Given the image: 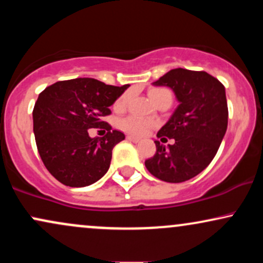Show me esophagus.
<instances>
[{
    "mask_svg": "<svg viewBox=\"0 0 263 263\" xmlns=\"http://www.w3.org/2000/svg\"><path fill=\"white\" fill-rule=\"evenodd\" d=\"M128 141H131V142H135V143H137V142H140L141 141V138H138V137H135V136H131V135H128L127 137Z\"/></svg>",
    "mask_w": 263,
    "mask_h": 263,
    "instance_id": "1",
    "label": "esophagus"
}]
</instances>
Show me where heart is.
Returning a JSON list of instances; mask_svg holds the SVG:
<instances>
[{"mask_svg": "<svg viewBox=\"0 0 263 263\" xmlns=\"http://www.w3.org/2000/svg\"><path fill=\"white\" fill-rule=\"evenodd\" d=\"M165 93H171L168 89H164V87H152V89L148 90V96L149 99L153 102H156L159 98ZM129 99V92H123L114 104V108L116 111H122L123 108L127 106V102ZM156 125L155 121L152 120L143 119V117L140 116H128L126 119L121 120L120 122V127H121L123 131L129 132V134L136 135V136H142L148 132L149 128H152L153 126Z\"/></svg>", "mask_w": 263, "mask_h": 263, "instance_id": "1", "label": "heart"}]
</instances>
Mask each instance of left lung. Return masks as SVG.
<instances>
[{
  "mask_svg": "<svg viewBox=\"0 0 263 263\" xmlns=\"http://www.w3.org/2000/svg\"><path fill=\"white\" fill-rule=\"evenodd\" d=\"M153 84L171 87L179 101L170 121L157 134L161 141L176 142L165 148L155 141V156L144 164L163 182H185L210 164L224 138L229 116L225 87L206 71L183 68L172 69Z\"/></svg>",
  "mask_w": 263,
  "mask_h": 263,
  "instance_id": "obj_1",
  "label": "left lung"
}]
</instances>
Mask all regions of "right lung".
Returning a JSON list of instances; mask_svg holds the SVG:
<instances>
[{"instance_id":"add662e5","label":"right lung","mask_w":263,"mask_h":263,"mask_svg":"<svg viewBox=\"0 0 263 263\" xmlns=\"http://www.w3.org/2000/svg\"><path fill=\"white\" fill-rule=\"evenodd\" d=\"M129 85L112 86L91 78L57 81L39 93L33 108L35 143L49 173L66 186L98 182L108 171L112 149L125 140L102 117ZM104 128V138L91 139L87 129Z\"/></svg>"}]
</instances>
